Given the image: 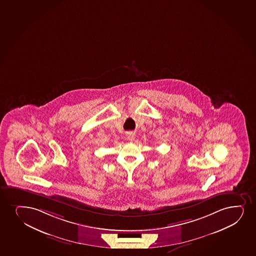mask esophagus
<instances>
[{"instance_id": "obj_1", "label": "esophagus", "mask_w": 256, "mask_h": 256, "mask_svg": "<svg viewBox=\"0 0 256 256\" xmlns=\"http://www.w3.org/2000/svg\"><path fill=\"white\" fill-rule=\"evenodd\" d=\"M126 138H128V140L130 142H134V138H136V134H134V132H128V134H126Z\"/></svg>"}]
</instances>
